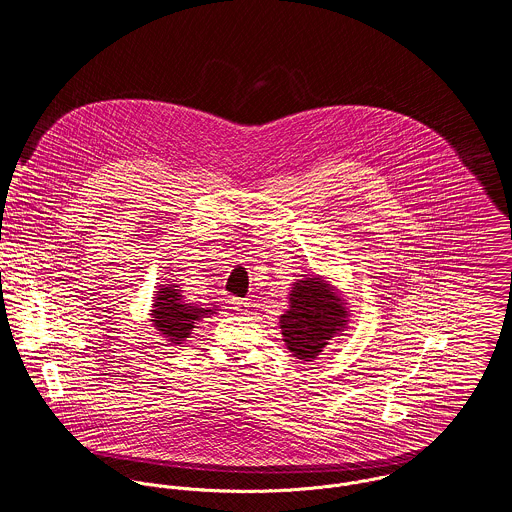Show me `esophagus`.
<instances>
[{
    "label": "esophagus",
    "mask_w": 512,
    "mask_h": 512,
    "mask_svg": "<svg viewBox=\"0 0 512 512\" xmlns=\"http://www.w3.org/2000/svg\"><path fill=\"white\" fill-rule=\"evenodd\" d=\"M232 307L234 309H238V311H248V307H250V301L244 297V299H240V297H232Z\"/></svg>",
    "instance_id": "1"
}]
</instances>
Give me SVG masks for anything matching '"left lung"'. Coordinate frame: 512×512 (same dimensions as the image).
<instances>
[{
	"mask_svg": "<svg viewBox=\"0 0 512 512\" xmlns=\"http://www.w3.org/2000/svg\"><path fill=\"white\" fill-rule=\"evenodd\" d=\"M282 335L293 357L315 359L329 339L347 325V309L319 278L297 280L290 309L282 315Z\"/></svg>",
	"mask_w": 512,
	"mask_h": 512,
	"instance_id": "1",
	"label": "left lung"
}]
</instances>
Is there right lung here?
Returning <instances> with one entry per match:
<instances>
[{
	"label": "right lung",
	"instance_id": "right-lung-1",
	"mask_svg": "<svg viewBox=\"0 0 512 512\" xmlns=\"http://www.w3.org/2000/svg\"><path fill=\"white\" fill-rule=\"evenodd\" d=\"M177 286H165L161 288V292L155 293V303H153V327L157 331H161L163 337H167V341L181 345V341H185L193 327L195 321H199L203 315L213 313V309H203V307H195L183 301V295H179V290H175Z\"/></svg>",
	"mask_w": 512,
	"mask_h": 512
}]
</instances>
